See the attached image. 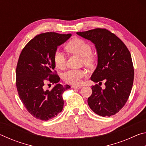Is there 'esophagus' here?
I'll use <instances>...</instances> for the list:
<instances>
[{"label":"esophagus","instance_id":"34e87169","mask_svg":"<svg viewBox=\"0 0 146 146\" xmlns=\"http://www.w3.org/2000/svg\"><path fill=\"white\" fill-rule=\"evenodd\" d=\"M71 88H74V89H77V90H80V89H81V86H71Z\"/></svg>","mask_w":146,"mask_h":146}]
</instances>
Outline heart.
<instances>
[{"label": "heart", "instance_id": "heart-1", "mask_svg": "<svg viewBox=\"0 0 146 146\" xmlns=\"http://www.w3.org/2000/svg\"><path fill=\"white\" fill-rule=\"evenodd\" d=\"M66 49L72 53L76 54L82 57L84 64L88 66H92L95 58L91 54L90 44L81 38H75L71 40L66 46ZM53 62L56 68L63 69L66 65V56L60 50H56L53 55ZM87 75L83 70H70L62 74L63 80L70 84L78 85L82 82V79Z\"/></svg>", "mask_w": 146, "mask_h": 146}]
</instances>
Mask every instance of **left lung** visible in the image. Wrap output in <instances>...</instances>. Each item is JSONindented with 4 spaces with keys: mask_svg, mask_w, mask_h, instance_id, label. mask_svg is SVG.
<instances>
[{
    "mask_svg": "<svg viewBox=\"0 0 146 146\" xmlns=\"http://www.w3.org/2000/svg\"><path fill=\"white\" fill-rule=\"evenodd\" d=\"M76 34L92 42L97 49V66L91 80L94 82L105 81V89L98 84L91 86L88 105L102 117L114 115L124 106L131 91L134 70L129 51L119 38L106 29Z\"/></svg>",
    "mask_w": 146,
    "mask_h": 146,
    "instance_id": "left-lung-1",
    "label": "left lung"
}]
</instances>
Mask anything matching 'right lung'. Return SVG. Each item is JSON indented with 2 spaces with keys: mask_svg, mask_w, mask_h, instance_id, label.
<instances>
[{
  "mask_svg": "<svg viewBox=\"0 0 146 146\" xmlns=\"http://www.w3.org/2000/svg\"><path fill=\"white\" fill-rule=\"evenodd\" d=\"M71 34L54 32L41 33L31 39L22 50L16 69V86L19 98L35 118L48 120L63 110L62 94L71 87L58 84L59 76L53 73V55L58 46ZM47 82L55 83L51 90H45Z\"/></svg>",
  "mask_w": 146,
  "mask_h": 146,
  "instance_id": "right-lung-1",
  "label": "right lung"
}]
</instances>
